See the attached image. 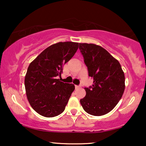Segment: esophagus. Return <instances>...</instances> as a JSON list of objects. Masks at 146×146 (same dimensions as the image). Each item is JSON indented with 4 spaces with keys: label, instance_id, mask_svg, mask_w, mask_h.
Wrapping results in <instances>:
<instances>
[{
    "label": "esophagus",
    "instance_id": "obj_1",
    "mask_svg": "<svg viewBox=\"0 0 146 146\" xmlns=\"http://www.w3.org/2000/svg\"><path fill=\"white\" fill-rule=\"evenodd\" d=\"M80 87V86H77V85H75V88H76V89H78V88H79Z\"/></svg>",
    "mask_w": 146,
    "mask_h": 146
}]
</instances>
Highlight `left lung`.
I'll list each match as a JSON object with an SVG mask.
<instances>
[{"label":"left lung","instance_id":"8db88e82","mask_svg":"<svg viewBox=\"0 0 146 146\" xmlns=\"http://www.w3.org/2000/svg\"><path fill=\"white\" fill-rule=\"evenodd\" d=\"M80 48L93 84L84 88L86 96L80 104L87 113L101 116L111 111L125 90L121 64L105 48L95 44L80 43Z\"/></svg>","mask_w":146,"mask_h":146}]
</instances>
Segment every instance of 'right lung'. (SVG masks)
<instances>
[{
  "instance_id": "obj_1",
  "label": "right lung",
  "mask_w": 146,
  "mask_h": 146,
  "mask_svg": "<svg viewBox=\"0 0 146 146\" xmlns=\"http://www.w3.org/2000/svg\"><path fill=\"white\" fill-rule=\"evenodd\" d=\"M78 46V42H60L45 48L30 63L25 78L27 98L33 109L42 116L56 117L64 110L75 86L56 78Z\"/></svg>"
}]
</instances>
